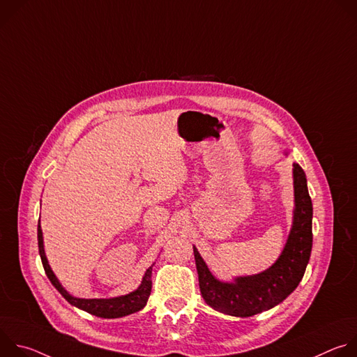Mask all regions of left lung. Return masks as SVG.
Returning <instances> with one entry per match:
<instances>
[{"label": "left lung", "instance_id": "1", "mask_svg": "<svg viewBox=\"0 0 357 357\" xmlns=\"http://www.w3.org/2000/svg\"><path fill=\"white\" fill-rule=\"evenodd\" d=\"M294 222L280 259L266 271L222 282L209 271L193 247L199 288L203 299L219 312L247 318L271 310L299 284L312 250V200L303 169L294 164Z\"/></svg>", "mask_w": 357, "mask_h": 357}]
</instances>
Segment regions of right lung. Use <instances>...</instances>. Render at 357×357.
I'll list each match as a JSON object with an SVG mask.
<instances>
[{
    "label": "right lung",
    "mask_w": 357,
    "mask_h": 357,
    "mask_svg": "<svg viewBox=\"0 0 357 357\" xmlns=\"http://www.w3.org/2000/svg\"><path fill=\"white\" fill-rule=\"evenodd\" d=\"M38 247H39V256L42 260V266L45 268V273L49 278V281L52 282V285L62 294V296L75 307L100 317V318H121L130 314H134L139 310H142L145 307V303L148 301V296L151 294V288H152V280H151V274H152V267H149L145 271V275L142 278L141 285L123 296H117V298H110V299H83V298H76L72 296L58 281V278L55 277L54 271L50 270L46 256H45V250H43V237H42V230L40 226H38Z\"/></svg>",
    "instance_id": "right-lung-1"
}]
</instances>
